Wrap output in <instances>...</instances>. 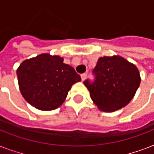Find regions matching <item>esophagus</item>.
I'll use <instances>...</instances> for the list:
<instances>
[{
  "label": "esophagus",
  "mask_w": 154,
  "mask_h": 154,
  "mask_svg": "<svg viewBox=\"0 0 154 154\" xmlns=\"http://www.w3.org/2000/svg\"><path fill=\"white\" fill-rule=\"evenodd\" d=\"M81 77H82V81H85V78L87 77V73H82V74L81 75Z\"/></svg>",
  "instance_id": "esophagus-1"
}]
</instances>
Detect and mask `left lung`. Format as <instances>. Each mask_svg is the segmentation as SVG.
<instances>
[{
	"label": "left lung",
	"mask_w": 154,
	"mask_h": 154,
	"mask_svg": "<svg viewBox=\"0 0 154 154\" xmlns=\"http://www.w3.org/2000/svg\"><path fill=\"white\" fill-rule=\"evenodd\" d=\"M93 74L94 79L85 80L84 84L92 100L105 112L128 105L141 82L137 68L119 56L99 58Z\"/></svg>",
	"instance_id": "1"
}]
</instances>
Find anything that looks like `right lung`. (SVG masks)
I'll list each match as a JSON object with an SVG mask.
<instances>
[{"instance_id":"obj_1","label":"right lung","mask_w":154,"mask_h":154,"mask_svg":"<svg viewBox=\"0 0 154 154\" xmlns=\"http://www.w3.org/2000/svg\"><path fill=\"white\" fill-rule=\"evenodd\" d=\"M24 98L41 110H52L64 101L73 84L82 78L59 56L47 53L23 61L17 71Z\"/></svg>"}]
</instances>
